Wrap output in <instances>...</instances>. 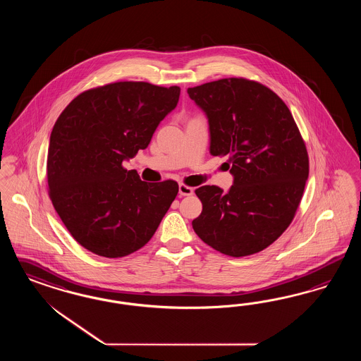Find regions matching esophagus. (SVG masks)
<instances>
[{
    "mask_svg": "<svg viewBox=\"0 0 361 361\" xmlns=\"http://www.w3.org/2000/svg\"><path fill=\"white\" fill-rule=\"evenodd\" d=\"M193 192H195L193 188L186 185L184 183H181V184L178 185V193H180V196H192Z\"/></svg>",
    "mask_w": 361,
    "mask_h": 361,
    "instance_id": "obj_1",
    "label": "esophagus"
}]
</instances>
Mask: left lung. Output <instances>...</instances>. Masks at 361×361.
<instances>
[{"mask_svg":"<svg viewBox=\"0 0 361 361\" xmlns=\"http://www.w3.org/2000/svg\"><path fill=\"white\" fill-rule=\"evenodd\" d=\"M209 119L210 153L228 156V193L200 186L197 235L230 257L262 252L295 217L308 177V153L283 100L262 83L224 78L188 88Z\"/></svg>","mask_w":361,"mask_h":361,"instance_id":"1","label":"left lung"}]
</instances>
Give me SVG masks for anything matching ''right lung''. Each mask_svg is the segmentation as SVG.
Wrapping results in <instances>:
<instances>
[{
	"label": "right lung",
	"instance_id": "right-lung-1",
	"mask_svg": "<svg viewBox=\"0 0 361 361\" xmlns=\"http://www.w3.org/2000/svg\"><path fill=\"white\" fill-rule=\"evenodd\" d=\"M178 98L177 86L115 82L83 91L55 121L46 166L49 197L88 252L121 258L142 249L171 208L176 181L145 183L123 161L148 147Z\"/></svg>",
	"mask_w": 361,
	"mask_h": 361
}]
</instances>
